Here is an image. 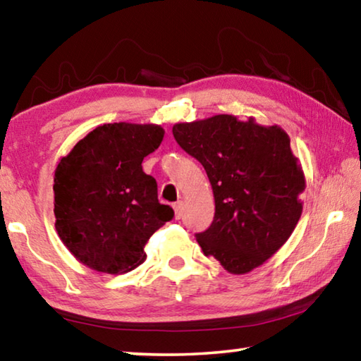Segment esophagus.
Segmentation results:
<instances>
[{"label":"esophagus","mask_w":361,"mask_h":361,"mask_svg":"<svg viewBox=\"0 0 361 361\" xmlns=\"http://www.w3.org/2000/svg\"><path fill=\"white\" fill-rule=\"evenodd\" d=\"M173 210H175V218L180 219L181 215H183V202H181V200H178V202L173 204Z\"/></svg>","instance_id":"esophagus-1"}]
</instances>
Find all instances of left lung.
<instances>
[{"instance_id":"left-lung-1","label":"left lung","mask_w":361,"mask_h":361,"mask_svg":"<svg viewBox=\"0 0 361 361\" xmlns=\"http://www.w3.org/2000/svg\"><path fill=\"white\" fill-rule=\"evenodd\" d=\"M173 137L209 176L215 218L195 235L205 256L247 274L290 239L301 218L305 176L280 126L232 114L178 122Z\"/></svg>"}]
</instances>
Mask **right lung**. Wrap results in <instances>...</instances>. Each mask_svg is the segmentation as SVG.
<instances>
[{
	"instance_id": "1",
	"label": "right lung",
	"mask_w": 361,
	"mask_h": 361,
	"mask_svg": "<svg viewBox=\"0 0 361 361\" xmlns=\"http://www.w3.org/2000/svg\"><path fill=\"white\" fill-rule=\"evenodd\" d=\"M157 124L99 126L60 157L54 173L56 229L68 252L103 274H126L146 259L145 245L173 218L157 183L142 169L162 143Z\"/></svg>"
}]
</instances>
